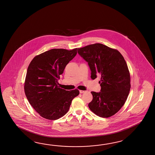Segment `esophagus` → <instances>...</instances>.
Returning <instances> with one entry per match:
<instances>
[{"mask_svg":"<svg viewBox=\"0 0 155 155\" xmlns=\"http://www.w3.org/2000/svg\"><path fill=\"white\" fill-rule=\"evenodd\" d=\"M85 92V91H84V90H80V94L84 93Z\"/></svg>","mask_w":155,"mask_h":155,"instance_id":"1","label":"esophagus"}]
</instances>
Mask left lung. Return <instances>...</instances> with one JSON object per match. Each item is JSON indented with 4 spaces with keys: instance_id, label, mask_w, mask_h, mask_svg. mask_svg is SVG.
I'll use <instances>...</instances> for the list:
<instances>
[{
    "instance_id": "8db88e82",
    "label": "left lung",
    "mask_w": 155,
    "mask_h": 155,
    "mask_svg": "<svg viewBox=\"0 0 155 155\" xmlns=\"http://www.w3.org/2000/svg\"><path fill=\"white\" fill-rule=\"evenodd\" d=\"M80 56L87 62L92 79L101 75L100 92L91 91L90 110L103 118L115 114L124 104L130 89V74L122 54L101 43L78 49Z\"/></svg>"
}]
</instances>
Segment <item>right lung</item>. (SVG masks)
Here are the masks:
<instances>
[{
    "label": "right lung",
    "instance_id": "add662e5",
    "mask_svg": "<svg viewBox=\"0 0 155 155\" xmlns=\"http://www.w3.org/2000/svg\"><path fill=\"white\" fill-rule=\"evenodd\" d=\"M77 54V48H54L33 58L25 77V92L29 104L41 117L56 120L68 112L79 91L58 87V79Z\"/></svg>",
    "mask_w": 155,
    "mask_h": 155
}]
</instances>
